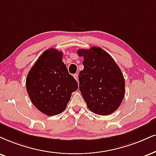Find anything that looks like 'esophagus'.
Returning a JSON list of instances; mask_svg holds the SVG:
<instances>
[{
    "instance_id": "1",
    "label": "esophagus",
    "mask_w": 156,
    "mask_h": 156,
    "mask_svg": "<svg viewBox=\"0 0 156 156\" xmlns=\"http://www.w3.org/2000/svg\"><path fill=\"white\" fill-rule=\"evenodd\" d=\"M74 77L75 80H76V81L78 82V74H74Z\"/></svg>"
}]
</instances>
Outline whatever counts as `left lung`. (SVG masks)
Listing matches in <instances>:
<instances>
[{
    "instance_id": "1",
    "label": "left lung",
    "mask_w": 156,
    "mask_h": 156,
    "mask_svg": "<svg viewBox=\"0 0 156 156\" xmlns=\"http://www.w3.org/2000/svg\"><path fill=\"white\" fill-rule=\"evenodd\" d=\"M83 56L84 69L79 74L80 90L92 112L107 116L119 108L124 99L125 82L113 58L99 47L77 51Z\"/></svg>"
}]
</instances>
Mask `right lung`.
<instances>
[{
	"label": "right lung",
	"mask_w": 156,
	"mask_h": 156,
	"mask_svg": "<svg viewBox=\"0 0 156 156\" xmlns=\"http://www.w3.org/2000/svg\"><path fill=\"white\" fill-rule=\"evenodd\" d=\"M62 55L56 49L46 50L27 76V91L32 104L48 116L62 113L72 93L78 88L62 61Z\"/></svg>",
	"instance_id": "obj_1"
}]
</instances>
